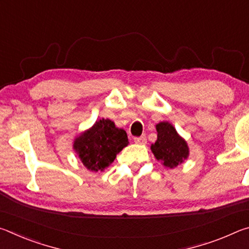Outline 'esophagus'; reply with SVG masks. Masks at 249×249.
I'll return each instance as SVG.
<instances>
[{
    "instance_id": "1",
    "label": "esophagus",
    "mask_w": 249,
    "mask_h": 249,
    "mask_svg": "<svg viewBox=\"0 0 249 249\" xmlns=\"http://www.w3.org/2000/svg\"><path fill=\"white\" fill-rule=\"evenodd\" d=\"M134 142H136V144H140V145H145L147 142V138L145 135H142L141 137H135L134 138Z\"/></svg>"
}]
</instances>
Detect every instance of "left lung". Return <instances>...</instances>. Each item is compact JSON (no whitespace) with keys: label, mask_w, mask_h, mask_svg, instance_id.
<instances>
[{"label":"left lung","mask_w":249,"mask_h":249,"mask_svg":"<svg viewBox=\"0 0 249 249\" xmlns=\"http://www.w3.org/2000/svg\"><path fill=\"white\" fill-rule=\"evenodd\" d=\"M157 141L150 146L155 158L166 168H176L187 160L190 154L188 142L177 132L169 122H160L156 125Z\"/></svg>","instance_id":"8db88e82"}]
</instances>
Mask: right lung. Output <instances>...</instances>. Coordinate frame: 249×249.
Wrapping results in <instances>:
<instances>
[{
  "instance_id": "right-lung-1",
  "label": "right lung",
  "mask_w": 249,
  "mask_h": 249,
  "mask_svg": "<svg viewBox=\"0 0 249 249\" xmlns=\"http://www.w3.org/2000/svg\"><path fill=\"white\" fill-rule=\"evenodd\" d=\"M128 145L127 134L116 127L114 122L101 119L73 141V149L89 171H104L114 161L116 155Z\"/></svg>"
}]
</instances>
